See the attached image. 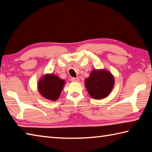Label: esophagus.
<instances>
[{
	"instance_id": "34e87169",
	"label": "esophagus",
	"mask_w": 152,
	"mask_h": 152,
	"mask_svg": "<svg viewBox=\"0 0 152 152\" xmlns=\"http://www.w3.org/2000/svg\"><path fill=\"white\" fill-rule=\"evenodd\" d=\"M71 81L77 82L79 81V78H71Z\"/></svg>"
}]
</instances>
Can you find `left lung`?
Wrapping results in <instances>:
<instances>
[{
	"label": "left lung",
	"mask_w": 152,
	"mask_h": 152,
	"mask_svg": "<svg viewBox=\"0 0 152 152\" xmlns=\"http://www.w3.org/2000/svg\"><path fill=\"white\" fill-rule=\"evenodd\" d=\"M85 84L92 98L101 99L110 94L114 84V79L107 70H95L86 79Z\"/></svg>",
	"instance_id": "8db88e82"
}]
</instances>
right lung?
<instances>
[{"mask_svg": "<svg viewBox=\"0 0 152 152\" xmlns=\"http://www.w3.org/2000/svg\"><path fill=\"white\" fill-rule=\"evenodd\" d=\"M64 84V80L54 74H46L38 83V91L44 97L51 101L59 98Z\"/></svg>", "mask_w": 152, "mask_h": 152, "instance_id": "obj_1", "label": "right lung"}]
</instances>
